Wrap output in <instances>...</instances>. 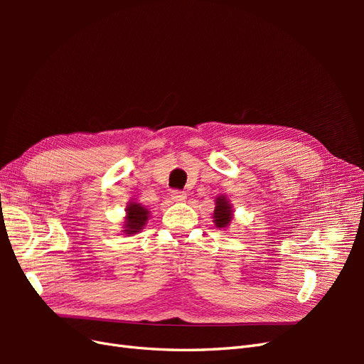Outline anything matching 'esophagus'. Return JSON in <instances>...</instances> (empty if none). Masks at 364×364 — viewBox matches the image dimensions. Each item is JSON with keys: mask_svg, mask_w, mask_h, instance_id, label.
Instances as JSON below:
<instances>
[{"mask_svg": "<svg viewBox=\"0 0 364 364\" xmlns=\"http://www.w3.org/2000/svg\"><path fill=\"white\" fill-rule=\"evenodd\" d=\"M186 199V193L181 191V190H173L171 191V200L174 202H182Z\"/></svg>", "mask_w": 364, "mask_h": 364, "instance_id": "1", "label": "esophagus"}]
</instances>
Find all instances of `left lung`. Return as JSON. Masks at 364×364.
Listing matches in <instances>:
<instances>
[{
    "instance_id": "8db88e82",
    "label": "left lung",
    "mask_w": 364,
    "mask_h": 364,
    "mask_svg": "<svg viewBox=\"0 0 364 364\" xmlns=\"http://www.w3.org/2000/svg\"><path fill=\"white\" fill-rule=\"evenodd\" d=\"M230 220H232V209H230V205L228 203L225 196L217 197L215 202V209H214V223L217 228H226Z\"/></svg>"
}]
</instances>
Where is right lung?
Wrapping results in <instances>:
<instances>
[{"label":"right lung","instance_id":"right-lung-1","mask_svg":"<svg viewBox=\"0 0 364 364\" xmlns=\"http://www.w3.org/2000/svg\"><path fill=\"white\" fill-rule=\"evenodd\" d=\"M127 217H126V225H124V232L126 234H136L142 229V226L146 225L149 220V211L141 206L139 203H130L127 206Z\"/></svg>","mask_w":364,"mask_h":364}]
</instances>
